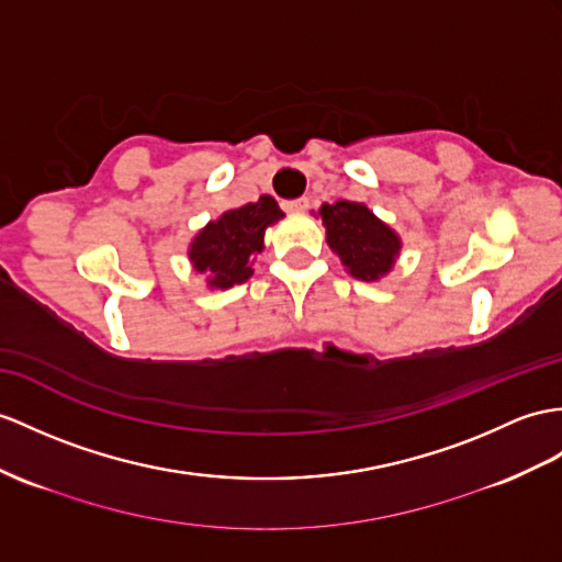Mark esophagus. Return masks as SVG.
<instances>
[{"label":"esophagus","instance_id":"obj_1","mask_svg":"<svg viewBox=\"0 0 562 562\" xmlns=\"http://www.w3.org/2000/svg\"><path fill=\"white\" fill-rule=\"evenodd\" d=\"M283 207L289 210V212H305V210H310V198H297V200H291V202H285Z\"/></svg>","mask_w":562,"mask_h":562}]
</instances>
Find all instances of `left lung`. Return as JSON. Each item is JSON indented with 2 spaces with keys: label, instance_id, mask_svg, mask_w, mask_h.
<instances>
[{
  "label": "left lung",
  "instance_id": "1",
  "mask_svg": "<svg viewBox=\"0 0 562 562\" xmlns=\"http://www.w3.org/2000/svg\"><path fill=\"white\" fill-rule=\"evenodd\" d=\"M326 243L350 277L381 281L401 257L403 240L395 231L362 202L338 200L319 207Z\"/></svg>",
  "mask_w": 562,
  "mask_h": 562
}]
</instances>
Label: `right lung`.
Returning a JSON list of instances; mask_svg holds the SVG:
<instances>
[{
    "mask_svg": "<svg viewBox=\"0 0 562 562\" xmlns=\"http://www.w3.org/2000/svg\"><path fill=\"white\" fill-rule=\"evenodd\" d=\"M283 218L277 200L262 195L257 202L224 212L202 226L188 245L195 273L207 277L210 291H226L252 277V257L265 250V231Z\"/></svg>",
    "mask_w": 562,
    "mask_h": 562,
    "instance_id": "right-lung-1",
    "label": "right lung"
}]
</instances>
